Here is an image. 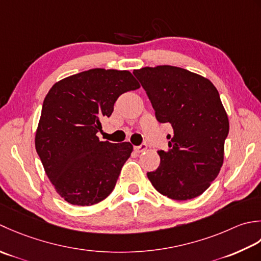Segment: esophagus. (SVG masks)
I'll use <instances>...</instances> for the list:
<instances>
[{"label":"esophagus","instance_id":"34e87169","mask_svg":"<svg viewBox=\"0 0 261 261\" xmlns=\"http://www.w3.org/2000/svg\"><path fill=\"white\" fill-rule=\"evenodd\" d=\"M146 147H147V145L145 144V143H143V144H141V145L134 146V150H135V152H137V153H141V152H143V151H145Z\"/></svg>","mask_w":261,"mask_h":261}]
</instances>
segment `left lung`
<instances>
[{"mask_svg":"<svg viewBox=\"0 0 261 261\" xmlns=\"http://www.w3.org/2000/svg\"><path fill=\"white\" fill-rule=\"evenodd\" d=\"M133 74L146 91L159 123H169V150L147 172L159 193L175 200L197 197L219 174L224 159L228 119L213 83L185 68L161 65Z\"/></svg>","mask_w":261,"mask_h":261,"instance_id":"obj_1","label":"left lung"}]
</instances>
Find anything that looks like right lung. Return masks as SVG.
Here are the masks:
<instances>
[{"mask_svg":"<svg viewBox=\"0 0 261 261\" xmlns=\"http://www.w3.org/2000/svg\"><path fill=\"white\" fill-rule=\"evenodd\" d=\"M138 88L128 71L93 68L55 83L47 93L36 151L47 177L67 203L93 205L114 190L133 145L100 142L97 133L119 95Z\"/></svg>","mask_w":261,"mask_h":261,"instance_id":"right-lung-1","label":"right lung"}]
</instances>
